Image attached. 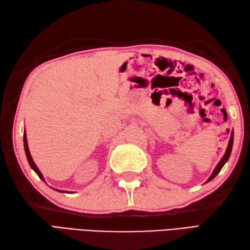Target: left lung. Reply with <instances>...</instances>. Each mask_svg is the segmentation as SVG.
Here are the masks:
<instances>
[{
    "label": "left lung",
    "mask_w": 250,
    "mask_h": 250,
    "mask_svg": "<svg viewBox=\"0 0 250 250\" xmlns=\"http://www.w3.org/2000/svg\"><path fill=\"white\" fill-rule=\"evenodd\" d=\"M232 145H233V130L231 131V137H230V140H229V143H228V146H227V149H226V153H225V155L223 156V158L221 159V161L217 163L216 167L214 168V171H213L212 175L209 177V179L207 180V182L211 181L213 178L215 177V176L221 172V169L223 168V167L225 166V163H226L229 159L230 157V154H231V150H232Z\"/></svg>",
    "instance_id": "1"
}]
</instances>
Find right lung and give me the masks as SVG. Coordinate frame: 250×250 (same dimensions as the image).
<instances>
[{"label": "right lung", "mask_w": 250, "mask_h": 250, "mask_svg": "<svg viewBox=\"0 0 250 250\" xmlns=\"http://www.w3.org/2000/svg\"><path fill=\"white\" fill-rule=\"evenodd\" d=\"M23 142H24V149H25V155H26V158H27V161H28V163H29V166H30V167H32L34 171L36 172V174H37L38 176H39V178L41 179V180H43L44 181V178H43V175L41 174V172L39 171V168L37 167V166H36L35 164V162H34V160H33V158H32V156H30V153H29V149H28V145H27V138H26V132L24 131V135H23ZM55 190V188H54ZM56 191H58V192H62V193H64L65 191H62V190H56ZM70 193H72V192H70Z\"/></svg>", "instance_id": "1"}]
</instances>
